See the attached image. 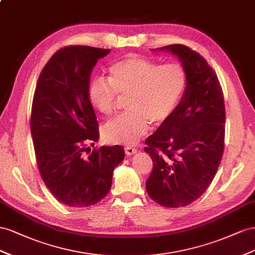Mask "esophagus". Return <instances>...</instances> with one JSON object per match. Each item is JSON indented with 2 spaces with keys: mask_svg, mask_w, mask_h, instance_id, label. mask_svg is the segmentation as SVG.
<instances>
[{
  "mask_svg": "<svg viewBox=\"0 0 255 255\" xmlns=\"http://www.w3.org/2000/svg\"><path fill=\"white\" fill-rule=\"evenodd\" d=\"M125 152H126L127 156H131V155H134V154H135L136 149L133 148V147H131V146H130V147L128 146V147L125 148Z\"/></svg>",
  "mask_w": 255,
  "mask_h": 255,
  "instance_id": "1",
  "label": "esophagus"
}]
</instances>
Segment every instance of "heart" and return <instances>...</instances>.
<instances>
[{"label": "heart", "mask_w": 255, "mask_h": 255, "mask_svg": "<svg viewBox=\"0 0 255 255\" xmlns=\"http://www.w3.org/2000/svg\"><path fill=\"white\" fill-rule=\"evenodd\" d=\"M108 80L93 79L89 97L98 113L111 116L118 95L128 96V112L107 123L103 129L107 140L123 145L139 142L150 123L161 125L168 121L183 99L188 83L187 72L180 64L159 65L139 55H128L112 64Z\"/></svg>", "instance_id": "heart-1"}]
</instances>
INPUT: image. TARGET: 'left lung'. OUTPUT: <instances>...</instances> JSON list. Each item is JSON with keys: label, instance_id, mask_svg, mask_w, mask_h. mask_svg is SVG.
Masks as SVG:
<instances>
[{"label": "left lung", "instance_id": "obj_1", "mask_svg": "<svg viewBox=\"0 0 255 255\" xmlns=\"http://www.w3.org/2000/svg\"><path fill=\"white\" fill-rule=\"evenodd\" d=\"M156 50L178 56L188 83L176 111L145 141L154 162L146 191L161 206L177 208L198 200L216 175L224 149V99L216 72L198 52L184 45Z\"/></svg>", "mask_w": 255, "mask_h": 255}]
</instances>
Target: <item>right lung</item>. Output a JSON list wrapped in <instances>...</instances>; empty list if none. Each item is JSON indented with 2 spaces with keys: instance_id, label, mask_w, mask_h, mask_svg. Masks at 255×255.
<instances>
[{
  "instance_id": "obj_1",
  "label": "right lung",
  "mask_w": 255,
  "mask_h": 255,
  "mask_svg": "<svg viewBox=\"0 0 255 255\" xmlns=\"http://www.w3.org/2000/svg\"><path fill=\"white\" fill-rule=\"evenodd\" d=\"M110 49L68 46L41 70L34 93L31 132L40 176L57 201L87 207L110 191L114 169L125 158L121 145L94 148L98 122L89 97L91 72Z\"/></svg>"
}]
</instances>
